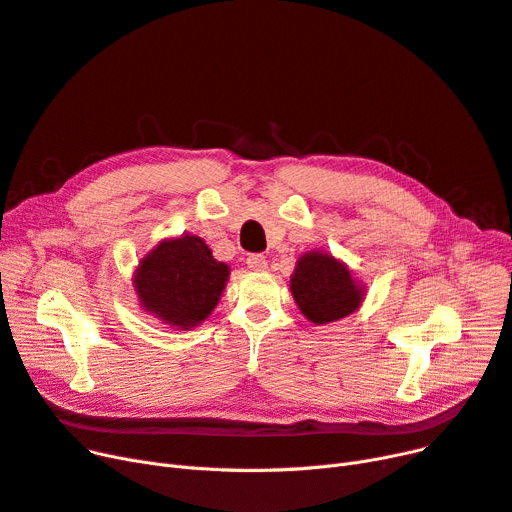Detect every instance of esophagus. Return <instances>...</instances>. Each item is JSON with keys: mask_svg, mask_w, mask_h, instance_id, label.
Masks as SVG:
<instances>
[{"mask_svg": "<svg viewBox=\"0 0 512 512\" xmlns=\"http://www.w3.org/2000/svg\"><path fill=\"white\" fill-rule=\"evenodd\" d=\"M248 267L252 269V271H267L269 269V264H267V258H264L262 254H250L248 256Z\"/></svg>", "mask_w": 512, "mask_h": 512, "instance_id": "34e87169", "label": "esophagus"}]
</instances>
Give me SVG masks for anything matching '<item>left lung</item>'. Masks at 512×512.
Wrapping results in <instances>:
<instances>
[{
  "label": "left lung",
  "instance_id": "1",
  "mask_svg": "<svg viewBox=\"0 0 512 512\" xmlns=\"http://www.w3.org/2000/svg\"><path fill=\"white\" fill-rule=\"evenodd\" d=\"M290 290L302 315L319 325L351 315L363 300L351 271L323 252L304 254L298 260Z\"/></svg>",
  "mask_w": 512,
  "mask_h": 512
}]
</instances>
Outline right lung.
Masks as SVG:
<instances>
[{"mask_svg":"<svg viewBox=\"0 0 512 512\" xmlns=\"http://www.w3.org/2000/svg\"><path fill=\"white\" fill-rule=\"evenodd\" d=\"M227 277L229 267L212 256L206 241L182 235L142 258L134 283L145 311L189 330L214 311Z\"/></svg>","mask_w":512,"mask_h":512,"instance_id":"obj_1","label":"right lung"}]
</instances>
